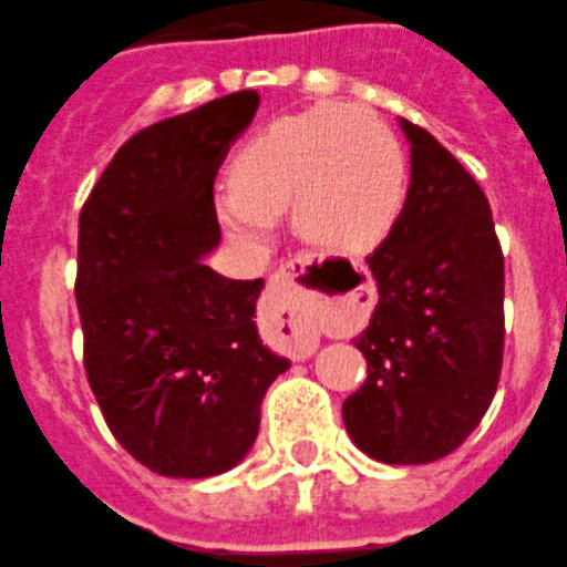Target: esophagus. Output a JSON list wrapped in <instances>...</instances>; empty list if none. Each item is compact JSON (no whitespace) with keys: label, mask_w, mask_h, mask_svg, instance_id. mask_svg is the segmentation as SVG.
Instances as JSON below:
<instances>
[{"label":"esophagus","mask_w":567,"mask_h":567,"mask_svg":"<svg viewBox=\"0 0 567 567\" xmlns=\"http://www.w3.org/2000/svg\"><path fill=\"white\" fill-rule=\"evenodd\" d=\"M312 257L301 255L296 260L285 262L268 282V301L277 310L279 321L288 327L290 340L301 354H310L316 349L318 327H321L323 307L329 305V296L321 290V277L310 271Z\"/></svg>","instance_id":"1"}]
</instances>
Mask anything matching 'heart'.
<instances>
[{
    "label": "heart",
    "instance_id": "1",
    "mask_svg": "<svg viewBox=\"0 0 567 567\" xmlns=\"http://www.w3.org/2000/svg\"><path fill=\"white\" fill-rule=\"evenodd\" d=\"M404 196V152L390 126L362 107L323 102L246 141L213 210L240 244L266 240L274 218L290 210L307 244L362 255L388 238Z\"/></svg>",
    "mask_w": 567,
    "mask_h": 567
}]
</instances>
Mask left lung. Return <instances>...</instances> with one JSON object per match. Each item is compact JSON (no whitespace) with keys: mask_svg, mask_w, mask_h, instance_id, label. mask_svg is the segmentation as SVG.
<instances>
[{"mask_svg":"<svg viewBox=\"0 0 567 567\" xmlns=\"http://www.w3.org/2000/svg\"><path fill=\"white\" fill-rule=\"evenodd\" d=\"M410 188L368 257L379 288L354 338L368 379L343 401L351 443L388 465L452 454L496 395L504 354V257L491 205L452 152L399 118Z\"/></svg>","mask_w":567,"mask_h":567,"instance_id":"8db88e82","label":"left lung"}]
</instances>
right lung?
<instances>
[{
  "label": "right lung",
  "instance_id": "1",
  "mask_svg": "<svg viewBox=\"0 0 567 567\" xmlns=\"http://www.w3.org/2000/svg\"><path fill=\"white\" fill-rule=\"evenodd\" d=\"M257 91L213 99L132 135L80 213L76 307L85 373L115 441L172 480L235 468L268 384L290 368L257 332L262 279H227L213 183Z\"/></svg>",
  "mask_w": 567,
  "mask_h": 567
}]
</instances>
